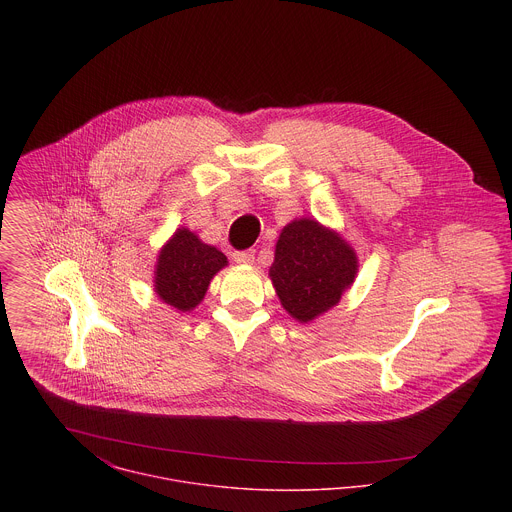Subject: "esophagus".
Wrapping results in <instances>:
<instances>
[{
    "label": "esophagus",
    "instance_id": "34e87169",
    "mask_svg": "<svg viewBox=\"0 0 512 512\" xmlns=\"http://www.w3.org/2000/svg\"><path fill=\"white\" fill-rule=\"evenodd\" d=\"M236 264H252L254 262V250H242V252H234L232 254Z\"/></svg>",
    "mask_w": 512,
    "mask_h": 512
}]
</instances>
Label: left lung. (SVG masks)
I'll use <instances>...</instances> for the list:
<instances>
[{"instance_id": "left-lung-1", "label": "left lung", "mask_w": 512, "mask_h": 512, "mask_svg": "<svg viewBox=\"0 0 512 512\" xmlns=\"http://www.w3.org/2000/svg\"><path fill=\"white\" fill-rule=\"evenodd\" d=\"M357 270L355 250L335 230L297 219L280 232L270 278L284 309L307 323L339 303Z\"/></svg>"}]
</instances>
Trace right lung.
I'll list each match as a JSON object with an SVG mask.
<instances>
[{
  "label": "right lung",
  "instance_id": "1",
  "mask_svg": "<svg viewBox=\"0 0 512 512\" xmlns=\"http://www.w3.org/2000/svg\"><path fill=\"white\" fill-rule=\"evenodd\" d=\"M226 264V256L215 246L205 244L189 228H177L159 250L153 290L177 311H191Z\"/></svg>",
  "mask_w": 512,
  "mask_h": 512
}]
</instances>
